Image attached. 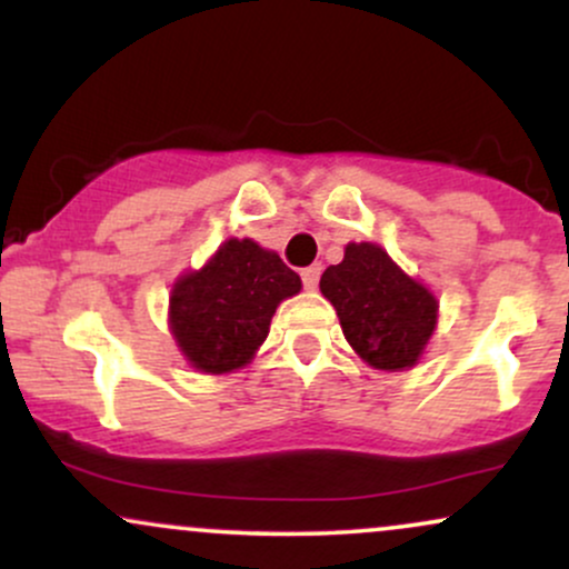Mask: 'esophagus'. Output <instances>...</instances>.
<instances>
[{"mask_svg": "<svg viewBox=\"0 0 569 569\" xmlns=\"http://www.w3.org/2000/svg\"><path fill=\"white\" fill-rule=\"evenodd\" d=\"M318 280H321V264H310L302 270V283L305 289H316Z\"/></svg>", "mask_w": 569, "mask_h": 569, "instance_id": "obj_1", "label": "esophagus"}]
</instances>
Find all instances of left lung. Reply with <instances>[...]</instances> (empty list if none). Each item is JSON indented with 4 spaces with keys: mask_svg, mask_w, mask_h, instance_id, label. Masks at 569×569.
I'll use <instances>...</instances> for the list:
<instances>
[{
    "mask_svg": "<svg viewBox=\"0 0 569 569\" xmlns=\"http://www.w3.org/2000/svg\"><path fill=\"white\" fill-rule=\"evenodd\" d=\"M321 291L335 305L350 348L369 367L401 371L420 361L439 302L380 246L348 243L342 262L326 267Z\"/></svg>",
    "mask_w": 569,
    "mask_h": 569,
    "instance_id": "1",
    "label": "left lung"
}]
</instances>
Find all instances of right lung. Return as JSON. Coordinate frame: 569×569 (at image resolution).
Masks as SVG:
<instances>
[{"label": "right lung", "instance_id": "1", "mask_svg": "<svg viewBox=\"0 0 569 569\" xmlns=\"http://www.w3.org/2000/svg\"><path fill=\"white\" fill-rule=\"evenodd\" d=\"M302 280L276 251L230 238L171 291V335L194 369L227 375L246 367L270 335V321Z\"/></svg>", "mask_w": 569, "mask_h": 569}]
</instances>
